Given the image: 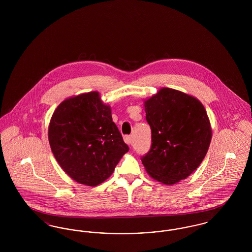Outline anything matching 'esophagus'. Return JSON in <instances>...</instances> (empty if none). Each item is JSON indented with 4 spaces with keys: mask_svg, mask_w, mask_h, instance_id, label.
Listing matches in <instances>:
<instances>
[{
    "mask_svg": "<svg viewBox=\"0 0 252 252\" xmlns=\"http://www.w3.org/2000/svg\"><path fill=\"white\" fill-rule=\"evenodd\" d=\"M124 140H125V142H126V144H132V136H130V135L125 136V137H124Z\"/></svg>",
    "mask_w": 252,
    "mask_h": 252,
    "instance_id": "34e87169",
    "label": "esophagus"
}]
</instances>
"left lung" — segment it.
Masks as SVG:
<instances>
[{
  "mask_svg": "<svg viewBox=\"0 0 252 252\" xmlns=\"http://www.w3.org/2000/svg\"><path fill=\"white\" fill-rule=\"evenodd\" d=\"M151 146L141 157L147 173L172 185L189 177L207 154L212 129L203 105L194 97L163 88L144 102Z\"/></svg>",
  "mask_w": 252,
  "mask_h": 252,
  "instance_id": "1",
  "label": "left lung"
}]
</instances>
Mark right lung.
I'll use <instances>...</instances> for the list:
<instances>
[{"mask_svg": "<svg viewBox=\"0 0 252 252\" xmlns=\"http://www.w3.org/2000/svg\"><path fill=\"white\" fill-rule=\"evenodd\" d=\"M48 138L61 168L88 186L107 180L129 150L112 122L110 108L96 92L63 101L52 116Z\"/></svg>", "mask_w": 252, "mask_h": 252, "instance_id": "right-lung-1", "label": "right lung"}]
</instances>
